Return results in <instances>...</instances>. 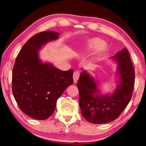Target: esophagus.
Wrapping results in <instances>:
<instances>
[{
  "label": "esophagus",
  "instance_id": "obj_1",
  "mask_svg": "<svg viewBox=\"0 0 146 146\" xmlns=\"http://www.w3.org/2000/svg\"><path fill=\"white\" fill-rule=\"evenodd\" d=\"M80 76V73L79 71H75L73 74V79H74V82L77 83V80L79 79V77Z\"/></svg>",
  "mask_w": 146,
  "mask_h": 146
}]
</instances>
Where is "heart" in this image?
<instances>
[{
    "mask_svg": "<svg viewBox=\"0 0 146 146\" xmlns=\"http://www.w3.org/2000/svg\"><path fill=\"white\" fill-rule=\"evenodd\" d=\"M102 45V41L98 38H90L87 42L86 48L87 50H94L97 49L100 47V49H103L104 46Z\"/></svg>",
    "mask_w": 146,
    "mask_h": 146,
    "instance_id": "1",
    "label": "heart"
}]
</instances>
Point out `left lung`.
<instances>
[{
    "label": "left lung",
    "mask_w": 146,
    "mask_h": 146,
    "mask_svg": "<svg viewBox=\"0 0 146 146\" xmlns=\"http://www.w3.org/2000/svg\"><path fill=\"white\" fill-rule=\"evenodd\" d=\"M118 63L116 76L119 83L112 94H101L96 80L84 70L77 81L79 106L82 115L93 124H104L117 119L130 102L132 96L135 73L126 48L112 57Z\"/></svg>",
    "instance_id": "obj_1"
}]
</instances>
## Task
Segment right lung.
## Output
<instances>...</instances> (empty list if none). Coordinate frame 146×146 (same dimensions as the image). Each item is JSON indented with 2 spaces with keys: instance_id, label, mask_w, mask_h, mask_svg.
I'll return each instance as SVG.
<instances>
[{
  "instance_id": "add662e5",
  "label": "right lung",
  "mask_w": 146,
  "mask_h": 146,
  "mask_svg": "<svg viewBox=\"0 0 146 146\" xmlns=\"http://www.w3.org/2000/svg\"><path fill=\"white\" fill-rule=\"evenodd\" d=\"M59 35L51 31L34 35L22 47L13 67V95L21 111L33 119L45 120L52 115L57 99L74 82L72 69L61 70L38 56L42 46Z\"/></svg>"
}]
</instances>
